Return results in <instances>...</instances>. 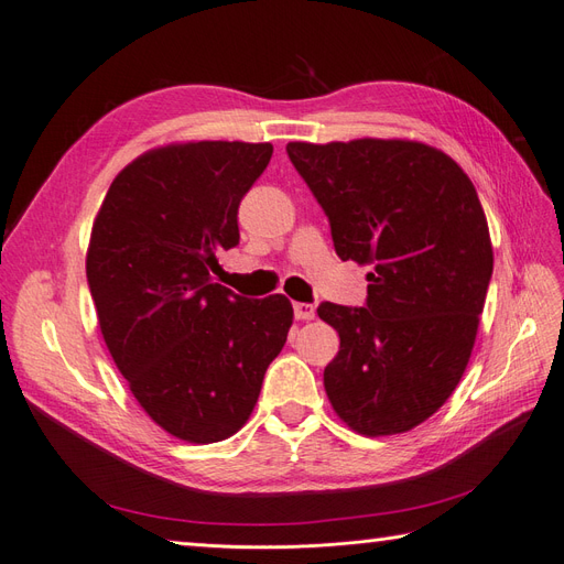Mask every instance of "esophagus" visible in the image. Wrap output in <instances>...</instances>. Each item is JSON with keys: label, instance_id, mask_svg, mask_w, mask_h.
<instances>
[{"label": "esophagus", "instance_id": "34e87169", "mask_svg": "<svg viewBox=\"0 0 564 564\" xmlns=\"http://www.w3.org/2000/svg\"><path fill=\"white\" fill-rule=\"evenodd\" d=\"M294 315H296V319H303V322L315 319V305L313 303H294Z\"/></svg>", "mask_w": 564, "mask_h": 564}]
</instances>
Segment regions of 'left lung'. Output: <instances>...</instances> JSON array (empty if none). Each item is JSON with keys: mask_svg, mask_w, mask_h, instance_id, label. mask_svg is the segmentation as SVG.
Wrapping results in <instances>:
<instances>
[{"mask_svg": "<svg viewBox=\"0 0 564 564\" xmlns=\"http://www.w3.org/2000/svg\"><path fill=\"white\" fill-rule=\"evenodd\" d=\"M286 152L329 216L338 259L371 268L365 308H317L340 338L327 398L365 437L412 431L464 377L485 308L494 251L475 185L409 139L294 141Z\"/></svg>", "mask_w": 564, "mask_h": 564, "instance_id": "8db88e82", "label": "left lung"}]
</instances>
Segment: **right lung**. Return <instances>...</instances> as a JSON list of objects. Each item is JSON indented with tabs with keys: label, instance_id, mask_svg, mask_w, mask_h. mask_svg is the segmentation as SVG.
I'll list each match as a JSON object with an SVG mask.
<instances>
[{
	"label": "right lung",
	"instance_id": "1",
	"mask_svg": "<svg viewBox=\"0 0 564 564\" xmlns=\"http://www.w3.org/2000/svg\"><path fill=\"white\" fill-rule=\"evenodd\" d=\"M270 155V143L242 141L152 148L115 176L94 218L100 334L143 412L191 445L249 421L294 322L286 296L249 301L212 278L216 253L240 242L237 207Z\"/></svg>",
	"mask_w": 564,
	"mask_h": 564
}]
</instances>
